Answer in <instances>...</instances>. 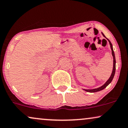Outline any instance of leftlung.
Instances as JSON below:
<instances>
[{
  "label": "left lung",
  "instance_id": "1",
  "mask_svg": "<svg viewBox=\"0 0 128 128\" xmlns=\"http://www.w3.org/2000/svg\"><path fill=\"white\" fill-rule=\"evenodd\" d=\"M102 35L104 36L105 37V36H104V34L102 33ZM109 42H110V48H111V50H112V56H113V58H114V67H113V70H112V74L110 76L109 78L108 81H107L105 83V84H104L102 86H101V87H99L98 88H95V89H93V90H84L85 91H87V92H98L100 91H101V90H102L104 89L107 86H108L109 84H110V82H111V81H112V80H113L114 78V76H115V69H116V67H115V64H116V60H115V54H114V52L113 50V47H112V43L110 42V40H108Z\"/></svg>",
  "mask_w": 128,
  "mask_h": 128
}]
</instances>
